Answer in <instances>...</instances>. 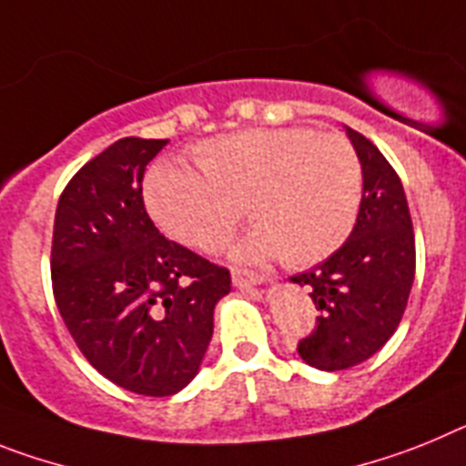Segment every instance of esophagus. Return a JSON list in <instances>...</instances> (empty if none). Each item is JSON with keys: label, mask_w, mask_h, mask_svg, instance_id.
I'll list each match as a JSON object with an SVG mask.
<instances>
[{"label": "esophagus", "mask_w": 466, "mask_h": 466, "mask_svg": "<svg viewBox=\"0 0 466 466\" xmlns=\"http://www.w3.org/2000/svg\"><path fill=\"white\" fill-rule=\"evenodd\" d=\"M232 281L237 289H256V286H260L265 279L260 277V274L256 272H246V269H232Z\"/></svg>", "instance_id": "1"}]
</instances>
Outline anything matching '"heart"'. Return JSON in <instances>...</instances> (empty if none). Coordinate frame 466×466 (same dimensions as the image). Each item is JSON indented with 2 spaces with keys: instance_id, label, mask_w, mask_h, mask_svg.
Returning a JSON list of instances; mask_svg holds the SVG:
<instances>
[{
  "instance_id": "b5f03b06",
  "label": "heart",
  "mask_w": 466,
  "mask_h": 466,
  "mask_svg": "<svg viewBox=\"0 0 466 466\" xmlns=\"http://www.w3.org/2000/svg\"><path fill=\"white\" fill-rule=\"evenodd\" d=\"M199 171L157 161L143 201L177 244L213 248L244 216L256 228L232 248L237 260L311 265L345 244L361 204V161L350 140L317 128H246L192 149Z\"/></svg>"
}]
</instances>
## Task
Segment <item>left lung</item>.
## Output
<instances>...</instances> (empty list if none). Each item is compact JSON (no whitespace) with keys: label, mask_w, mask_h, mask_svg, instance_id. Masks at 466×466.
<instances>
[{"label":"left lung","mask_w":466,"mask_h":466,"mask_svg":"<svg viewBox=\"0 0 466 466\" xmlns=\"http://www.w3.org/2000/svg\"><path fill=\"white\" fill-rule=\"evenodd\" d=\"M345 131L363 173L356 225L329 260L290 277L321 309L298 345L302 361L319 370H345L382 350L401 323L415 279V234L401 180L368 137Z\"/></svg>","instance_id":"1"}]
</instances>
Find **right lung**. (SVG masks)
Masks as SVG:
<instances>
[{
	"mask_svg": "<svg viewBox=\"0 0 466 466\" xmlns=\"http://www.w3.org/2000/svg\"><path fill=\"white\" fill-rule=\"evenodd\" d=\"M168 140L121 137L60 194L51 279L60 317L96 370L133 394L173 396L199 373L225 267L168 241L143 204Z\"/></svg>",
	"mask_w": 466,
	"mask_h": 466,
	"instance_id": "1",
	"label": "right lung"
}]
</instances>
